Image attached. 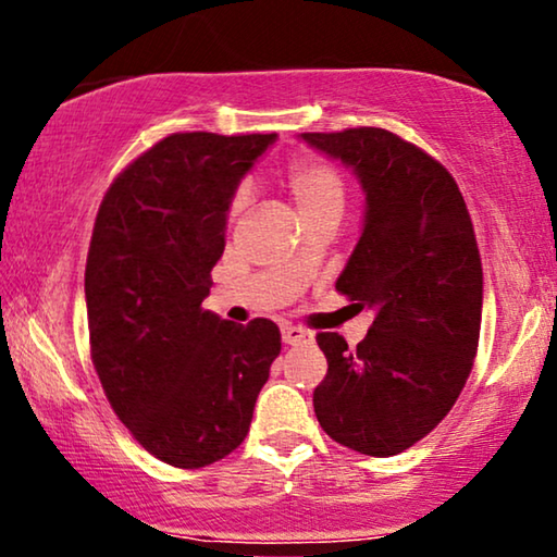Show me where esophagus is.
<instances>
[{
    "instance_id": "obj_1",
    "label": "esophagus",
    "mask_w": 557,
    "mask_h": 557,
    "mask_svg": "<svg viewBox=\"0 0 557 557\" xmlns=\"http://www.w3.org/2000/svg\"><path fill=\"white\" fill-rule=\"evenodd\" d=\"M281 338H284V344L288 346H298V344H306V341H311V331L306 329H298V326H284L281 329Z\"/></svg>"
}]
</instances>
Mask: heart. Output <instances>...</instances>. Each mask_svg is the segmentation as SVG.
<instances>
[{"label": "heart", "mask_w": 557, "mask_h": 557, "mask_svg": "<svg viewBox=\"0 0 557 557\" xmlns=\"http://www.w3.org/2000/svg\"><path fill=\"white\" fill-rule=\"evenodd\" d=\"M288 189L301 213L344 203V182H341L338 171L319 159H296L288 169ZM246 201H249V189L242 186L234 196L231 211L238 213L246 207Z\"/></svg>", "instance_id": "obj_1"}]
</instances>
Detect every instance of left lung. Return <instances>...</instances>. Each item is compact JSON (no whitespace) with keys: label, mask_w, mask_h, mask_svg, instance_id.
<instances>
[{"label":"left lung","mask_w":557,"mask_h":557,"mask_svg":"<svg viewBox=\"0 0 557 557\" xmlns=\"http://www.w3.org/2000/svg\"><path fill=\"white\" fill-rule=\"evenodd\" d=\"M354 171L363 226L336 288L373 311L356 348L315 341L329 373L313 391L323 431L363 456L404 453L456 404L473 368L483 269L458 184L438 161L386 129L298 134Z\"/></svg>","instance_id":"obj_1"}]
</instances>
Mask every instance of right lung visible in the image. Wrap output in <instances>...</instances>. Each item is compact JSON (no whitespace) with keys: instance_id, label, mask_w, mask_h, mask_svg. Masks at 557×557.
Listing matches in <instances>:
<instances>
[{"instance_id":"obj_1","label":"right lung","mask_w":557,"mask_h":557,"mask_svg":"<svg viewBox=\"0 0 557 557\" xmlns=\"http://www.w3.org/2000/svg\"><path fill=\"white\" fill-rule=\"evenodd\" d=\"M276 134H171L101 201L84 273L91 361L151 456L203 468L242 446L281 354L269 319L203 311L242 178Z\"/></svg>"}]
</instances>
